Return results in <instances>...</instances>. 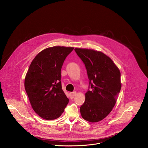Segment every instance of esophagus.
Here are the masks:
<instances>
[{
	"label": "esophagus",
	"instance_id": "1",
	"mask_svg": "<svg viewBox=\"0 0 148 148\" xmlns=\"http://www.w3.org/2000/svg\"><path fill=\"white\" fill-rule=\"evenodd\" d=\"M69 95H70V98L71 99H73L75 96L76 95V92H70L69 93Z\"/></svg>",
	"mask_w": 148,
	"mask_h": 148
}]
</instances>
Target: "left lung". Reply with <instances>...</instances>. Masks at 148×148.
Here are the masks:
<instances>
[{
  "instance_id": "left-lung-1",
  "label": "left lung",
  "mask_w": 148,
  "mask_h": 148,
  "mask_svg": "<svg viewBox=\"0 0 148 148\" xmlns=\"http://www.w3.org/2000/svg\"><path fill=\"white\" fill-rule=\"evenodd\" d=\"M75 50L84 63L92 89L85 94L80 113L85 120L97 123L105 119L116 104L121 88V73L112 60L102 52L80 48Z\"/></svg>"
}]
</instances>
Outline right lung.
<instances>
[{
  "label": "right lung",
  "instance_id": "obj_1",
  "mask_svg": "<svg viewBox=\"0 0 148 148\" xmlns=\"http://www.w3.org/2000/svg\"><path fill=\"white\" fill-rule=\"evenodd\" d=\"M73 47L43 49L32 61L24 80L25 89L35 112L46 120L59 118L69 100L61 83V69Z\"/></svg>",
  "mask_w": 148,
  "mask_h": 148
}]
</instances>
